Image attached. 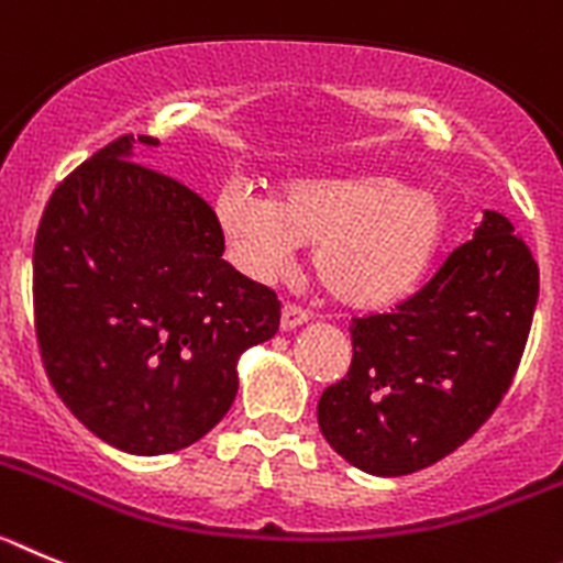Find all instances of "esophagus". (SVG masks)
Returning <instances> with one entry per match:
<instances>
[{
  "mask_svg": "<svg viewBox=\"0 0 563 563\" xmlns=\"http://www.w3.org/2000/svg\"><path fill=\"white\" fill-rule=\"evenodd\" d=\"M308 322V313L297 306H283L280 313V328L283 331H294V328H300Z\"/></svg>",
  "mask_w": 563,
  "mask_h": 563,
  "instance_id": "obj_1",
  "label": "esophagus"
}]
</instances>
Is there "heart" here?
Returning a JSON list of instances; mask_svg holds the SVG:
<instances>
[{"mask_svg":"<svg viewBox=\"0 0 563 563\" xmlns=\"http://www.w3.org/2000/svg\"><path fill=\"white\" fill-rule=\"evenodd\" d=\"M216 219L232 261L269 280L311 244L317 283L347 308L404 300L432 266L445 232L434 190L378 170L288 181L277 199L246 181H227Z\"/></svg>","mask_w":563,"mask_h":563,"instance_id":"heart-1","label":"heart"}]
</instances>
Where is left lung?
<instances>
[{
  "instance_id": "8db88e82",
  "label": "left lung",
  "mask_w": 563,
  "mask_h": 563,
  "mask_svg": "<svg viewBox=\"0 0 563 563\" xmlns=\"http://www.w3.org/2000/svg\"><path fill=\"white\" fill-rule=\"evenodd\" d=\"M536 300L533 255L505 216L485 210L418 294L353 322L351 369L317 404L333 452L376 477L452 454L508 393Z\"/></svg>"
}]
</instances>
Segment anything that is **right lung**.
I'll use <instances>...</instances> for the list:
<instances>
[{"label":"right lung","mask_w":563,"mask_h":563,"mask_svg":"<svg viewBox=\"0 0 563 563\" xmlns=\"http://www.w3.org/2000/svg\"><path fill=\"white\" fill-rule=\"evenodd\" d=\"M136 140L100 148L49 196L33 250L35 336L69 412L120 452L156 457L230 412L238 358L275 336L280 302L221 261L212 207L140 165Z\"/></svg>","instance_id":"obj_1"}]
</instances>
